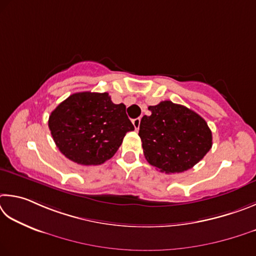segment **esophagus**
Wrapping results in <instances>:
<instances>
[{
  "instance_id": "esophagus-1",
  "label": "esophagus",
  "mask_w": 256,
  "mask_h": 256,
  "mask_svg": "<svg viewBox=\"0 0 256 256\" xmlns=\"http://www.w3.org/2000/svg\"><path fill=\"white\" fill-rule=\"evenodd\" d=\"M132 124H134V127H135L136 130H138V129H140V118L134 119L132 120Z\"/></svg>"
}]
</instances>
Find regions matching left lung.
<instances>
[{
    "instance_id": "obj_1",
    "label": "left lung",
    "mask_w": 256,
    "mask_h": 256,
    "mask_svg": "<svg viewBox=\"0 0 256 256\" xmlns=\"http://www.w3.org/2000/svg\"><path fill=\"white\" fill-rule=\"evenodd\" d=\"M140 120V135L145 158L160 172L182 173L194 168L212 146L206 120L172 101L150 106Z\"/></svg>"
}]
</instances>
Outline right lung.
Wrapping results in <instances>:
<instances>
[{
    "label": "right lung",
    "instance_id": "right-lung-1",
    "mask_svg": "<svg viewBox=\"0 0 256 256\" xmlns=\"http://www.w3.org/2000/svg\"><path fill=\"white\" fill-rule=\"evenodd\" d=\"M48 126L58 150L80 165H100L116 154L134 130L124 103L114 104L106 92L74 93L49 116Z\"/></svg>",
    "mask_w": 256,
    "mask_h": 256
}]
</instances>
